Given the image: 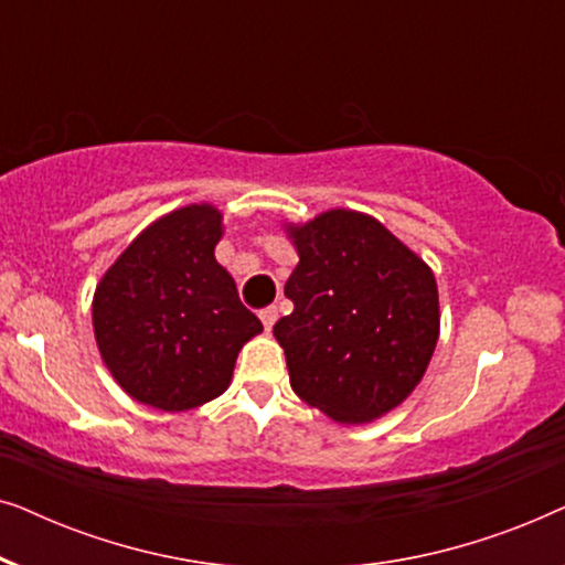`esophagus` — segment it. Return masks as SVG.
Listing matches in <instances>:
<instances>
[{
	"instance_id": "esophagus-1",
	"label": "esophagus",
	"mask_w": 565,
	"mask_h": 565,
	"mask_svg": "<svg viewBox=\"0 0 565 565\" xmlns=\"http://www.w3.org/2000/svg\"><path fill=\"white\" fill-rule=\"evenodd\" d=\"M259 319H262V323H265V329L269 331V329L275 327V321H277V308H273V306H269V308H262V311H259Z\"/></svg>"
}]
</instances>
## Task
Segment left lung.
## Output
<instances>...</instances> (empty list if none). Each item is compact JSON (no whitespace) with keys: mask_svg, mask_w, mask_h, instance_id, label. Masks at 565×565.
<instances>
[{"mask_svg":"<svg viewBox=\"0 0 565 565\" xmlns=\"http://www.w3.org/2000/svg\"><path fill=\"white\" fill-rule=\"evenodd\" d=\"M298 265L292 313L275 323L300 401L339 424H367L404 404L439 339L431 267L373 215L331 207L285 223Z\"/></svg>","mask_w":565,"mask_h":565,"instance_id":"1","label":"left lung"}]
</instances>
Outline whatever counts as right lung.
I'll return each instance as SVG.
<instances>
[{
    "mask_svg": "<svg viewBox=\"0 0 565 565\" xmlns=\"http://www.w3.org/2000/svg\"><path fill=\"white\" fill-rule=\"evenodd\" d=\"M221 236L215 205L177 207L146 226L97 282V350L138 404L180 414L218 398L242 347L262 331L215 259Z\"/></svg>",
    "mask_w": 565,
    "mask_h": 565,
    "instance_id": "obj_1",
    "label": "right lung"
}]
</instances>
